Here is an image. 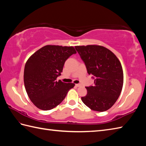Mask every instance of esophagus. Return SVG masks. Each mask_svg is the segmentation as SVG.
Masks as SVG:
<instances>
[{
	"label": "esophagus",
	"mask_w": 146,
	"mask_h": 146,
	"mask_svg": "<svg viewBox=\"0 0 146 146\" xmlns=\"http://www.w3.org/2000/svg\"><path fill=\"white\" fill-rule=\"evenodd\" d=\"M75 85L77 86V87H81V86H82V85L79 84V83H78V84H76Z\"/></svg>",
	"instance_id": "obj_1"
}]
</instances>
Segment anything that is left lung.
I'll use <instances>...</instances> for the list:
<instances>
[{
  "mask_svg": "<svg viewBox=\"0 0 146 146\" xmlns=\"http://www.w3.org/2000/svg\"><path fill=\"white\" fill-rule=\"evenodd\" d=\"M76 50L92 75L94 85L86 86L87 95L82 100L90 109L104 111L109 109L119 97L123 75L119 59L112 52L101 46H75Z\"/></svg>",
  "mask_w": 146,
  "mask_h": 146,
  "instance_id": "1",
  "label": "left lung"
}]
</instances>
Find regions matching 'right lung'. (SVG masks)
Listing matches in <instances>:
<instances>
[{
  "instance_id": "1",
  "label": "right lung",
  "mask_w": 146,
  "mask_h": 146,
  "mask_svg": "<svg viewBox=\"0 0 146 146\" xmlns=\"http://www.w3.org/2000/svg\"><path fill=\"white\" fill-rule=\"evenodd\" d=\"M76 52L73 46L47 45L27 61L24 72L26 90L34 105L42 110L61 104L74 83L56 81L67 59Z\"/></svg>"
}]
</instances>
